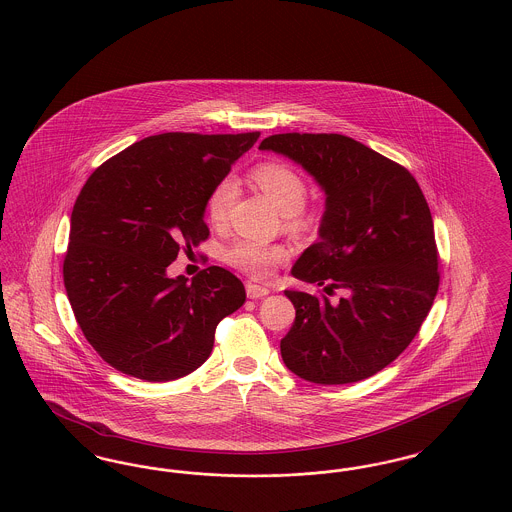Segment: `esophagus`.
<instances>
[{"instance_id": "esophagus-1", "label": "esophagus", "mask_w": 512, "mask_h": 512, "mask_svg": "<svg viewBox=\"0 0 512 512\" xmlns=\"http://www.w3.org/2000/svg\"><path fill=\"white\" fill-rule=\"evenodd\" d=\"M245 290H247V298H251V300H259V298H263V296L269 294V288H267V286H259V284H255V282H247V284H245Z\"/></svg>"}]
</instances>
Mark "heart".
<instances>
[{"label": "heart", "instance_id": "obj_1", "mask_svg": "<svg viewBox=\"0 0 512 512\" xmlns=\"http://www.w3.org/2000/svg\"><path fill=\"white\" fill-rule=\"evenodd\" d=\"M251 179L290 216L294 224L302 220V208L308 200V181L298 169L284 161H265L253 167ZM236 181L220 179L206 198V216L212 226H222L228 220L236 200ZM288 257V249L255 237H237L224 249V261L253 278H267L278 263Z\"/></svg>", "mask_w": 512, "mask_h": 512}]
</instances>
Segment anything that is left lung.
Wrapping results in <instances>:
<instances>
[{"label": "left lung", "mask_w": 512, "mask_h": 512, "mask_svg": "<svg viewBox=\"0 0 512 512\" xmlns=\"http://www.w3.org/2000/svg\"><path fill=\"white\" fill-rule=\"evenodd\" d=\"M300 163L325 191L319 241L292 275L342 298L286 290L296 319L284 364L314 384L374 376L419 333L438 292L433 216L415 177L343 134H273L259 146Z\"/></svg>", "instance_id": "1"}]
</instances>
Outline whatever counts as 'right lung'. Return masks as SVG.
Wrapping results in <instances>:
<instances>
[{
	"label": "right lung",
	"instance_id": "right-lung-1",
	"mask_svg": "<svg viewBox=\"0 0 512 512\" xmlns=\"http://www.w3.org/2000/svg\"><path fill=\"white\" fill-rule=\"evenodd\" d=\"M261 132H165L99 165L72 210L64 286L85 339L118 372L169 382L197 370L214 333L245 302L222 267L169 278L206 241V198Z\"/></svg>",
	"mask_w": 512,
	"mask_h": 512
}]
</instances>
